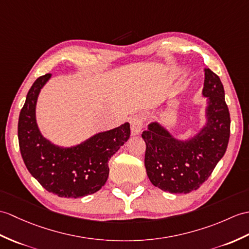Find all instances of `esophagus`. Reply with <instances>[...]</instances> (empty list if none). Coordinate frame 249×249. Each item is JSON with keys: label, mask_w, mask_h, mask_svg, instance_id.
<instances>
[{"label": "esophagus", "mask_w": 249, "mask_h": 249, "mask_svg": "<svg viewBox=\"0 0 249 249\" xmlns=\"http://www.w3.org/2000/svg\"><path fill=\"white\" fill-rule=\"evenodd\" d=\"M143 128V120L139 115H135L134 118L130 120V131L131 136H137L141 132Z\"/></svg>", "instance_id": "1"}]
</instances>
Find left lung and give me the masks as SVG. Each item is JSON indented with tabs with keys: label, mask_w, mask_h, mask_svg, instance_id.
<instances>
[{
	"label": "left lung",
	"mask_w": 249,
	"mask_h": 249,
	"mask_svg": "<svg viewBox=\"0 0 249 249\" xmlns=\"http://www.w3.org/2000/svg\"><path fill=\"white\" fill-rule=\"evenodd\" d=\"M203 95L207 97L206 122L187 139H178L161 123L153 122L142 132L146 144L144 164L149 180L173 194H187L203 184L226 152L230 115L221 79L205 69Z\"/></svg>",
	"instance_id": "8db88e82"
}]
</instances>
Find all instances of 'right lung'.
<instances>
[{
    "label": "right lung",
    "instance_id": "right-lung-1",
    "mask_svg": "<svg viewBox=\"0 0 249 249\" xmlns=\"http://www.w3.org/2000/svg\"><path fill=\"white\" fill-rule=\"evenodd\" d=\"M51 77L37 78L26 95L18 123L20 152L28 172L46 191L59 197H83L106 183L108 161L129 139L130 126L126 122L100 131L73 146L56 145L43 137L36 119L38 96Z\"/></svg>",
    "mask_w": 249,
    "mask_h": 249
}]
</instances>
